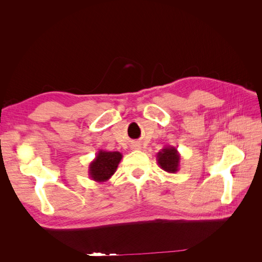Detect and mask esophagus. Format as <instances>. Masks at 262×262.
Returning <instances> with one entry per match:
<instances>
[{
	"instance_id": "1",
	"label": "esophagus",
	"mask_w": 262,
	"mask_h": 262,
	"mask_svg": "<svg viewBox=\"0 0 262 262\" xmlns=\"http://www.w3.org/2000/svg\"><path fill=\"white\" fill-rule=\"evenodd\" d=\"M136 147L139 149V147H141V146H139V145H137V146H133V148H136Z\"/></svg>"
}]
</instances>
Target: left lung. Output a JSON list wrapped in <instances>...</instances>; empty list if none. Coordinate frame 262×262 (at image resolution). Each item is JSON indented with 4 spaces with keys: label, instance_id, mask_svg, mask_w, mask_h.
<instances>
[{
    "label": "left lung",
    "instance_id": "left-lung-1",
    "mask_svg": "<svg viewBox=\"0 0 262 262\" xmlns=\"http://www.w3.org/2000/svg\"><path fill=\"white\" fill-rule=\"evenodd\" d=\"M156 161L160 167L169 173H176L180 166V154L172 145H166L156 155Z\"/></svg>",
    "mask_w": 262,
    "mask_h": 262
}]
</instances>
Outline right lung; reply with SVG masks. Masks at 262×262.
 I'll return each mask as SVG.
<instances>
[{"label":"right lung","mask_w":262,"mask_h":262,"mask_svg":"<svg viewBox=\"0 0 262 262\" xmlns=\"http://www.w3.org/2000/svg\"><path fill=\"white\" fill-rule=\"evenodd\" d=\"M122 160L120 152L98 150L89 166V176L96 182H105L116 172L119 163Z\"/></svg>","instance_id":"add662e5"}]
</instances>
